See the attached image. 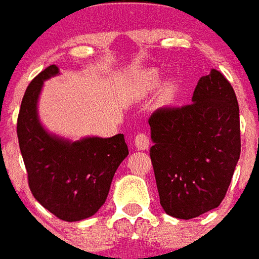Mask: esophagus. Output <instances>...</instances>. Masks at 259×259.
Here are the masks:
<instances>
[{"instance_id":"34e87169","label":"esophagus","mask_w":259,"mask_h":259,"mask_svg":"<svg viewBox=\"0 0 259 259\" xmlns=\"http://www.w3.org/2000/svg\"><path fill=\"white\" fill-rule=\"evenodd\" d=\"M135 147L140 151H147L149 148V137L145 133H139L135 137Z\"/></svg>"}]
</instances>
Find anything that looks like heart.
Masks as SVG:
<instances>
[{"instance_id":"b5f03b06","label":"heart","mask_w":259,"mask_h":259,"mask_svg":"<svg viewBox=\"0 0 259 259\" xmlns=\"http://www.w3.org/2000/svg\"><path fill=\"white\" fill-rule=\"evenodd\" d=\"M160 81V76H159V72L156 70H147L143 71L141 74L137 78V91L141 95H147L151 91H154L156 85ZM176 96V85L173 82H166L160 91V100L164 101V103H168L171 101Z\"/></svg>"}]
</instances>
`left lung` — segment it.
<instances>
[{"label":"left lung","mask_w":259,"mask_h":259,"mask_svg":"<svg viewBox=\"0 0 259 259\" xmlns=\"http://www.w3.org/2000/svg\"><path fill=\"white\" fill-rule=\"evenodd\" d=\"M148 122L166 214L191 220L218 207L240 156L239 104L227 78L212 68L199 79L191 104L160 108Z\"/></svg>","instance_id":"8db88e82"}]
</instances>
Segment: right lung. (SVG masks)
Returning a JSON list of instances; mask_svg holds the SVG:
<instances>
[{
  "label": "right lung",
  "instance_id": "add662e5",
  "mask_svg": "<svg viewBox=\"0 0 259 259\" xmlns=\"http://www.w3.org/2000/svg\"><path fill=\"white\" fill-rule=\"evenodd\" d=\"M60 74L52 64L26 89L17 118V139L34 198L57 218L75 222L105 203L119 164L129 155L123 135L72 141L51 133L38 115L44 82Z\"/></svg>",
  "mask_w": 259,
  "mask_h": 259
}]
</instances>
